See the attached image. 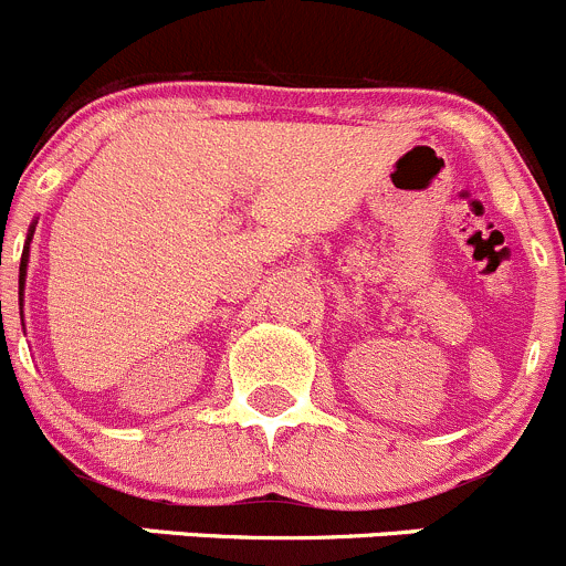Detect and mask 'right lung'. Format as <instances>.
Instances as JSON below:
<instances>
[{
  "mask_svg": "<svg viewBox=\"0 0 566 566\" xmlns=\"http://www.w3.org/2000/svg\"><path fill=\"white\" fill-rule=\"evenodd\" d=\"M30 239H32V231H30V237H27V248H24V255H21V277H24V272H27V255H30Z\"/></svg>",
  "mask_w": 566,
  "mask_h": 566,
  "instance_id": "add662e5",
  "label": "right lung"
}]
</instances>
